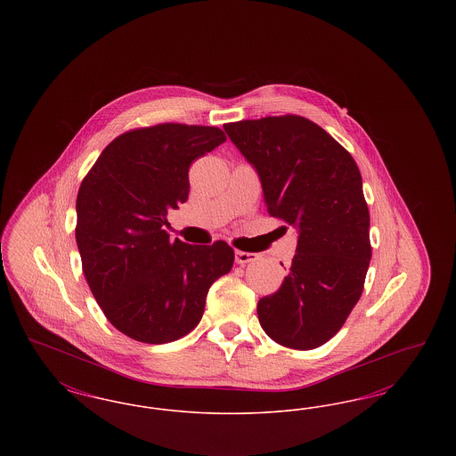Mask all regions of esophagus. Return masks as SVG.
<instances>
[{"mask_svg": "<svg viewBox=\"0 0 456 456\" xmlns=\"http://www.w3.org/2000/svg\"><path fill=\"white\" fill-rule=\"evenodd\" d=\"M258 260V255L255 253H246V251H236V263L238 265H246V263H251V261Z\"/></svg>", "mask_w": 456, "mask_h": 456, "instance_id": "1", "label": "esophagus"}]
</instances>
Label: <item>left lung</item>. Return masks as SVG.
<instances>
[{
	"label": "left lung",
	"mask_w": 456,
	"mask_h": 456,
	"mask_svg": "<svg viewBox=\"0 0 456 456\" xmlns=\"http://www.w3.org/2000/svg\"><path fill=\"white\" fill-rule=\"evenodd\" d=\"M260 174L266 210L299 232L281 289L258 301L265 333L311 350L344 326L361 299L370 261L369 208L352 155L297 114L224 125Z\"/></svg>",
	"instance_id": "left-lung-1"
}]
</instances>
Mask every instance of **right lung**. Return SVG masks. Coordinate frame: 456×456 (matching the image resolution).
<instances>
[{
    "mask_svg": "<svg viewBox=\"0 0 456 456\" xmlns=\"http://www.w3.org/2000/svg\"><path fill=\"white\" fill-rule=\"evenodd\" d=\"M217 126L160 123L116 136L84 177L75 236L88 287L110 325L169 344L195 328L234 249L171 240L167 212L190 195V166L224 143Z\"/></svg>",
    "mask_w": 456,
    "mask_h": 456,
    "instance_id": "1",
    "label": "right lung"
}]
</instances>
